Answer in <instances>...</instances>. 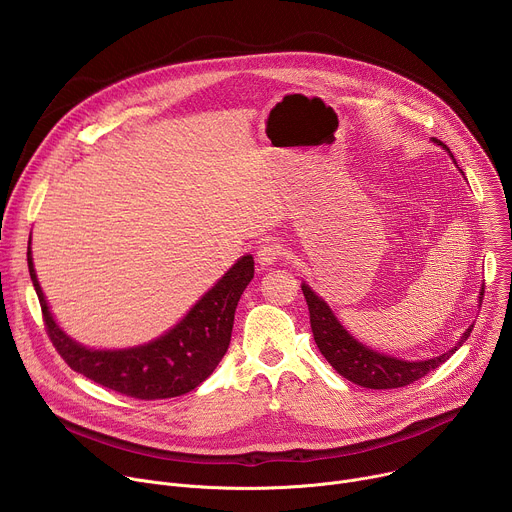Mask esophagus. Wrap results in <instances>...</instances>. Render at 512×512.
Segmentation results:
<instances>
[{
	"instance_id": "obj_1",
	"label": "esophagus",
	"mask_w": 512,
	"mask_h": 512,
	"mask_svg": "<svg viewBox=\"0 0 512 512\" xmlns=\"http://www.w3.org/2000/svg\"><path fill=\"white\" fill-rule=\"evenodd\" d=\"M279 255H281V247L277 243H263L257 249V263L263 267H269L279 259Z\"/></svg>"
}]
</instances>
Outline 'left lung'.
<instances>
[{
    "label": "left lung",
    "instance_id": "left-lung-1",
    "mask_svg": "<svg viewBox=\"0 0 512 512\" xmlns=\"http://www.w3.org/2000/svg\"><path fill=\"white\" fill-rule=\"evenodd\" d=\"M433 143L442 145V141H437V139H433ZM446 152L454 160V156L448 148H446ZM454 164H456V160H454ZM460 174L464 176L462 170H460ZM302 291H304L306 302H308L310 324H312L314 340H316L320 352L332 364V369L338 375L352 381L354 385L367 387V389H397V387L411 385L413 381L425 377L429 371L437 369L442 362H446L468 340V336L474 328V324L468 326V330L460 336L456 346L440 356L425 358V360H405V358H397V356L373 350L371 346L358 342L340 324V320L334 316L332 308L324 302V298H320L306 281H302ZM482 298H484V285L480 289L478 306H482Z\"/></svg>",
    "mask_w": 512,
    "mask_h": 512
}]
</instances>
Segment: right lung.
Returning a JSON list of instances; mask_svg holds the SVG:
<instances>
[{"label":"right lung","instance_id":"right-lung-1","mask_svg":"<svg viewBox=\"0 0 512 512\" xmlns=\"http://www.w3.org/2000/svg\"><path fill=\"white\" fill-rule=\"evenodd\" d=\"M28 269L50 340L68 367L111 391L152 401L190 393L212 375L231 344L235 310L253 279L255 261L243 255L178 324L150 342L129 348H89L70 338L50 312L30 247Z\"/></svg>","mask_w":512,"mask_h":512}]
</instances>
